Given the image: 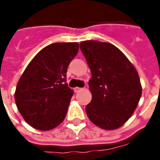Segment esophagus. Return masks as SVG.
Wrapping results in <instances>:
<instances>
[{"label": "esophagus", "mask_w": 160, "mask_h": 160, "mask_svg": "<svg viewBox=\"0 0 160 160\" xmlns=\"http://www.w3.org/2000/svg\"><path fill=\"white\" fill-rule=\"evenodd\" d=\"M82 90V88H80V87H75V89H74V90H75V92H79V91H80V90Z\"/></svg>", "instance_id": "esophagus-1"}]
</instances>
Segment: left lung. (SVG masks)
I'll use <instances>...</instances> for the list:
<instances>
[{"label": "left lung", "mask_w": 160, "mask_h": 160, "mask_svg": "<svg viewBox=\"0 0 160 160\" xmlns=\"http://www.w3.org/2000/svg\"><path fill=\"white\" fill-rule=\"evenodd\" d=\"M92 77V100L85 110L93 124L112 130L122 126L136 109L142 86L136 69L124 54L108 42H80Z\"/></svg>", "instance_id": "8db88e82"}]
</instances>
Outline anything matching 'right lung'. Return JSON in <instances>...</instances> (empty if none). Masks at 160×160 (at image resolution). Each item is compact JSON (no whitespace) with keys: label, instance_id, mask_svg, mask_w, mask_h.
I'll return each instance as SVG.
<instances>
[{"label":"right lung","instance_id":"right-lung-1","mask_svg":"<svg viewBox=\"0 0 160 160\" xmlns=\"http://www.w3.org/2000/svg\"><path fill=\"white\" fill-rule=\"evenodd\" d=\"M78 51L77 42L51 44L36 54L21 75L15 100L25 121L35 129L51 130L65 119L73 95L66 72Z\"/></svg>","mask_w":160,"mask_h":160}]
</instances>
